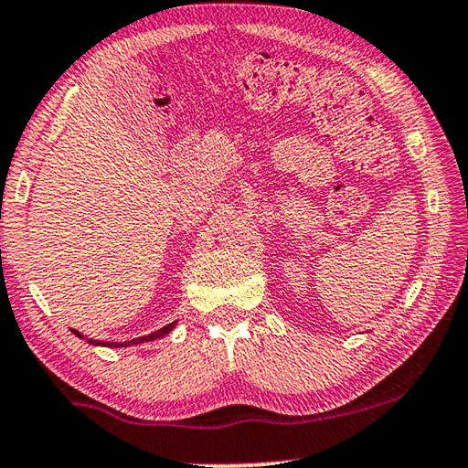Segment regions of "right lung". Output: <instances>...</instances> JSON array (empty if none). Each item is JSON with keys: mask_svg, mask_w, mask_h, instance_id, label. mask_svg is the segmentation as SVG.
<instances>
[{"mask_svg": "<svg viewBox=\"0 0 468 468\" xmlns=\"http://www.w3.org/2000/svg\"><path fill=\"white\" fill-rule=\"evenodd\" d=\"M175 324H176V323H170V324H166V327H162V329H158V331L150 333V335H144V337H137V339H131V341H100V339H87V337H83V333H79V331H74V329H72V333H74V335H77V337H80V339H87V344H91V346L127 347V346L144 344V341H154V339H158V337H165V335H168L170 331H173Z\"/></svg>", "mask_w": 468, "mask_h": 468, "instance_id": "1", "label": "right lung"}]
</instances>
